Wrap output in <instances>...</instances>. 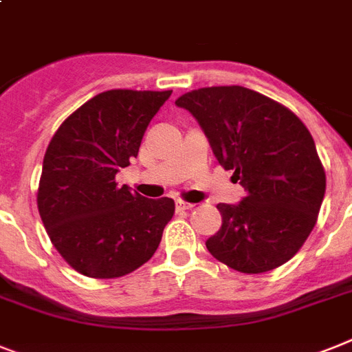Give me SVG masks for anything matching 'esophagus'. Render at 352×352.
<instances>
[{
	"mask_svg": "<svg viewBox=\"0 0 352 352\" xmlns=\"http://www.w3.org/2000/svg\"><path fill=\"white\" fill-rule=\"evenodd\" d=\"M195 204H190V202H184V201H177V210L179 211H184V210H191Z\"/></svg>",
	"mask_w": 352,
	"mask_h": 352,
	"instance_id": "obj_1",
	"label": "esophagus"
}]
</instances>
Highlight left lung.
Instances as JSON below:
<instances>
[{"instance_id": "8db88e82", "label": "left lung", "mask_w": 352, "mask_h": 352, "mask_svg": "<svg viewBox=\"0 0 352 352\" xmlns=\"http://www.w3.org/2000/svg\"><path fill=\"white\" fill-rule=\"evenodd\" d=\"M195 117L217 161L245 197L219 204L221 230L206 241L219 262L265 273L296 255L325 195V171L309 130L270 97L244 87L199 88L175 101Z\"/></svg>"}]
</instances>
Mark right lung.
Here are the masks:
<instances>
[{
	"instance_id": "right-lung-1",
	"label": "right lung",
	"mask_w": 352,
	"mask_h": 352,
	"mask_svg": "<svg viewBox=\"0 0 352 352\" xmlns=\"http://www.w3.org/2000/svg\"><path fill=\"white\" fill-rule=\"evenodd\" d=\"M166 92L108 90L63 122L43 159L37 210L50 241L77 273L124 276L153 256L173 217V199L117 186Z\"/></svg>"
}]
</instances>
